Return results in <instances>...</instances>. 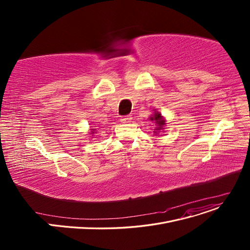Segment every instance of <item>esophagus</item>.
Instances as JSON below:
<instances>
[{
    "instance_id": "34e87169",
    "label": "esophagus",
    "mask_w": 250,
    "mask_h": 250,
    "mask_svg": "<svg viewBox=\"0 0 250 250\" xmlns=\"http://www.w3.org/2000/svg\"><path fill=\"white\" fill-rule=\"evenodd\" d=\"M130 121H132V116H130V115H125V116H122V117H121V122H122L123 124L130 123Z\"/></svg>"
}]
</instances>
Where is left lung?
I'll list each match as a JSON object with an SVG mask.
<instances>
[{"label":"left lung","instance_id":"8db88e82","mask_svg":"<svg viewBox=\"0 0 250 250\" xmlns=\"http://www.w3.org/2000/svg\"><path fill=\"white\" fill-rule=\"evenodd\" d=\"M151 121H155L156 122V124H157V128H155L156 130H159V129H161L162 127H163V125H165V121L163 120L162 118V116H161V114L160 113H155L154 114V116L153 117H151ZM155 133H157V132H155Z\"/></svg>","mask_w":250,"mask_h":250}]
</instances>
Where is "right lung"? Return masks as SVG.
<instances>
[{"mask_svg":"<svg viewBox=\"0 0 250 250\" xmlns=\"http://www.w3.org/2000/svg\"><path fill=\"white\" fill-rule=\"evenodd\" d=\"M92 130H95V129H94V128H92ZM93 133H94V132H92V134H93Z\"/></svg>","mask_w":250,"mask_h":250,"instance_id":"1","label":"right lung"}]
</instances>
